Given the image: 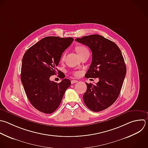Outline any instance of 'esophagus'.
Masks as SVG:
<instances>
[{"mask_svg":"<svg viewBox=\"0 0 148 148\" xmlns=\"http://www.w3.org/2000/svg\"><path fill=\"white\" fill-rule=\"evenodd\" d=\"M77 82H78V81H77V80H72L71 81V83H72V84H74V83H77Z\"/></svg>","mask_w":148,"mask_h":148,"instance_id":"34e87169","label":"esophagus"}]
</instances>
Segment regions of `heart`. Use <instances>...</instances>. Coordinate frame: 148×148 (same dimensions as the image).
Masks as SVG:
<instances>
[{
  "label": "heart",
  "instance_id": "b5f03b06",
  "mask_svg": "<svg viewBox=\"0 0 148 148\" xmlns=\"http://www.w3.org/2000/svg\"><path fill=\"white\" fill-rule=\"evenodd\" d=\"M76 51L77 52V53L79 54V55H80V54H83L85 51H88V49L85 46H77L76 48ZM65 56H66V53H64L62 55L61 60H64L65 59ZM73 74H74V75L75 76H77L79 75L80 73L79 72H75L73 73Z\"/></svg>",
  "mask_w": 148,
  "mask_h": 148
}]
</instances>
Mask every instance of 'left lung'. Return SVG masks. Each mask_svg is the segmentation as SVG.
Instances as JSON below:
<instances>
[{
  "mask_svg": "<svg viewBox=\"0 0 148 148\" xmlns=\"http://www.w3.org/2000/svg\"><path fill=\"white\" fill-rule=\"evenodd\" d=\"M75 40L88 46L92 52V62L86 77L99 79L95 84L86 83L84 103L94 112L105 110L118 98L125 76L126 66L121 52L116 43L99 35Z\"/></svg>",
  "mask_w": 148,
  "mask_h": 148,
  "instance_id": "left-lung-1",
  "label": "left lung"
}]
</instances>
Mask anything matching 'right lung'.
Wrapping results in <instances>:
<instances>
[{"label":"right lung","instance_id":"obj_1","mask_svg":"<svg viewBox=\"0 0 148 148\" xmlns=\"http://www.w3.org/2000/svg\"><path fill=\"white\" fill-rule=\"evenodd\" d=\"M73 40L72 38L47 36L31 47L23 56L21 82L29 102L40 112L53 113L71 84L64 77L59 83L50 77L56 75L62 53Z\"/></svg>","mask_w":148,"mask_h":148}]
</instances>
